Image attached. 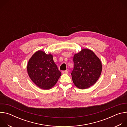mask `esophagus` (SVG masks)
Listing matches in <instances>:
<instances>
[{
    "label": "esophagus",
    "instance_id": "34e87169",
    "mask_svg": "<svg viewBox=\"0 0 127 127\" xmlns=\"http://www.w3.org/2000/svg\"><path fill=\"white\" fill-rule=\"evenodd\" d=\"M68 71L67 70H65V71H62V73L63 74H67L68 73Z\"/></svg>",
    "mask_w": 127,
    "mask_h": 127
}]
</instances>
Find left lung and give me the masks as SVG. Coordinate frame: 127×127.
Masks as SVG:
<instances>
[{"mask_svg":"<svg viewBox=\"0 0 127 127\" xmlns=\"http://www.w3.org/2000/svg\"><path fill=\"white\" fill-rule=\"evenodd\" d=\"M74 67L71 75L74 85L86 89L94 85L100 76L102 64L93 51L83 49L73 57Z\"/></svg>","mask_w":127,"mask_h":127,"instance_id":"1","label":"left lung"}]
</instances>
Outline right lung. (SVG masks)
<instances>
[{"instance_id":"obj_1","label":"right lung","mask_w":127,"mask_h":127,"mask_svg":"<svg viewBox=\"0 0 127 127\" xmlns=\"http://www.w3.org/2000/svg\"><path fill=\"white\" fill-rule=\"evenodd\" d=\"M27 71L32 81L45 90L52 88L61 75L52 54H47L41 50L35 52L30 59Z\"/></svg>"}]
</instances>
